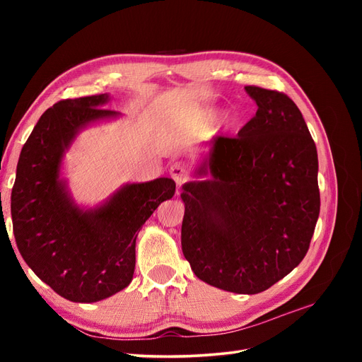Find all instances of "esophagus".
Wrapping results in <instances>:
<instances>
[{
	"mask_svg": "<svg viewBox=\"0 0 362 362\" xmlns=\"http://www.w3.org/2000/svg\"><path fill=\"white\" fill-rule=\"evenodd\" d=\"M169 172H170V177L175 180V182H177L178 185L184 184L185 181L189 180V168L184 161L172 163Z\"/></svg>",
	"mask_w": 362,
	"mask_h": 362,
	"instance_id": "34e87169",
	"label": "esophagus"
}]
</instances>
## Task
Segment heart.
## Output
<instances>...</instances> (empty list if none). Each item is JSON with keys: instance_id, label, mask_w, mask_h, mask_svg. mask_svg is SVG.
Returning a JSON list of instances; mask_svg holds the SVG:
<instances>
[{"instance_id": "b5f03b06", "label": "heart", "mask_w": 362, "mask_h": 362, "mask_svg": "<svg viewBox=\"0 0 362 362\" xmlns=\"http://www.w3.org/2000/svg\"><path fill=\"white\" fill-rule=\"evenodd\" d=\"M217 113L216 112H213V110H206L204 115H202V122H204V125H206V127H210L211 124H214L216 120H217Z\"/></svg>"}]
</instances>
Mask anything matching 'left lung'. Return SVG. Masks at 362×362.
<instances>
[{"label":"left lung","instance_id":"1","mask_svg":"<svg viewBox=\"0 0 362 362\" xmlns=\"http://www.w3.org/2000/svg\"><path fill=\"white\" fill-rule=\"evenodd\" d=\"M258 105L237 137L218 136L182 185L181 246L193 273L225 291L257 294L299 264L320 213L319 160L290 98L246 86Z\"/></svg>","mask_w":362,"mask_h":362}]
</instances>
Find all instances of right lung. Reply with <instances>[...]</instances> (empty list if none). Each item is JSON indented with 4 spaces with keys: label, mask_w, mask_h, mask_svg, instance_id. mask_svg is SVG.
Listing matches in <instances>:
<instances>
[{
    "label": "right lung",
    "mask_w": 362,
    "mask_h": 362,
    "mask_svg": "<svg viewBox=\"0 0 362 362\" xmlns=\"http://www.w3.org/2000/svg\"><path fill=\"white\" fill-rule=\"evenodd\" d=\"M107 93L54 104L21 151L12 189L13 234L28 267L62 298L90 303L133 279L136 238L156 208L175 194L170 178L127 184L104 205L81 210L60 180L64 151L80 129L119 116Z\"/></svg>",
    "instance_id": "obj_1"
}]
</instances>
